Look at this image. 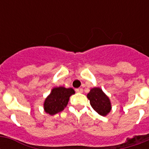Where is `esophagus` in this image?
Listing matches in <instances>:
<instances>
[{
  "label": "esophagus",
  "instance_id": "34e87169",
  "mask_svg": "<svg viewBox=\"0 0 149 149\" xmlns=\"http://www.w3.org/2000/svg\"><path fill=\"white\" fill-rule=\"evenodd\" d=\"M76 92H77V93H83V89L82 88L76 89Z\"/></svg>",
  "mask_w": 149,
  "mask_h": 149
}]
</instances>
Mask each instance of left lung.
<instances>
[{"mask_svg":"<svg viewBox=\"0 0 149 149\" xmlns=\"http://www.w3.org/2000/svg\"><path fill=\"white\" fill-rule=\"evenodd\" d=\"M86 97L90 100L91 107L100 115L106 116L111 111V100L100 88H92Z\"/></svg>","mask_w":149,"mask_h":149,"instance_id":"1","label":"left lung"}]
</instances>
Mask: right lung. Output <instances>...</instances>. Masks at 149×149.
Returning <instances> with one entry per match:
<instances>
[{
  "label": "right lung",
  "instance_id": "1",
  "mask_svg": "<svg viewBox=\"0 0 149 149\" xmlns=\"http://www.w3.org/2000/svg\"><path fill=\"white\" fill-rule=\"evenodd\" d=\"M74 93L75 91L72 88H65L63 86L54 87L45 100L44 110L50 115L63 111L67 106L70 97Z\"/></svg>",
  "mask_w": 149,
  "mask_h": 149
}]
</instances>
